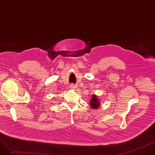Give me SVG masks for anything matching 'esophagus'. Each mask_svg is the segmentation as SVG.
Listing matches in <instances>:
<instances>
[{
	"instance_id": "1",
	"label": "esophagus",
	"mask_w": 155,
	"mask_h": 155,
	"mask_svg": "<svg viewBox=\"0 0 155 155\" xmlns=\"http://www.w3.org/2000/svg\"><path fill=\"white\" fill-rule=\"evenodd\" d=\"M77 88L76 86L74 85H73V84H71V85H70V88H71V89H75V88Z\"/></svg>"
}]
</instances>
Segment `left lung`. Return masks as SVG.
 I'll list each match as a JSON object with an SVG mask.
<instances>
[{
	"label": "left lung",
	"instance_id": "1",
	"mask_svg": "<svg viewBox=\"0 0 155 155\" xmlns=\"http://www.w3.org/2000/svg\"><path fill=\"white\" fill-rule=\"evenodd\" d=\"M90 103L92 109H98L101 104V102L98 99V97L96 95H92V97Z\"/></svg>",
	"mask_w": 155,
	"mask_h": 155
}]
</instances>
